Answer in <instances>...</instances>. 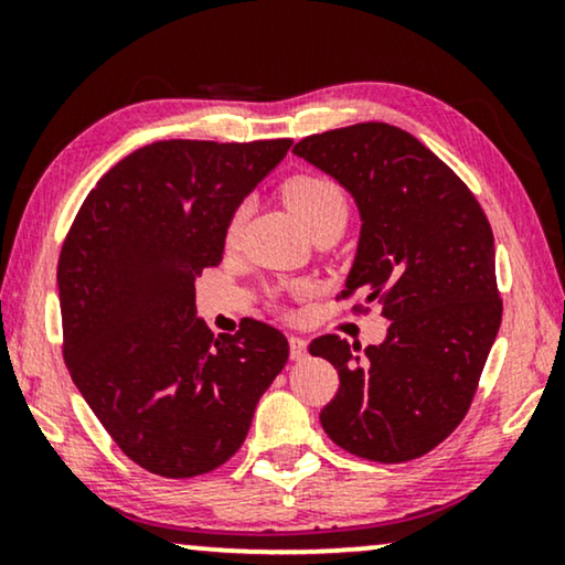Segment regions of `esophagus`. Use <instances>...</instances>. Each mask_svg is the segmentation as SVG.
Instances as JSON below:
<instances>
[{"instance_id": "34e87169", "label": "esophagus", "mask_w": 565, "mask_h": 565, "mask_svg": "<svg viewBox=\"0 0 565 565\" xmlns=\"http://www.w3.org/2000/svg\"><path fill=\"white\" fill-rule=\"evenodd\" d=\"M306 354H308V344H306V339H300V337H290V360L300 362V360H306Z\"/></svg>"}]
</instances>
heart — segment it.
<instances>
[{
  "instance_id": "obj_1",
  "label": "heart",
  "mask_w": 565,
  "mask_h": 565,
  "mask_svg": "<svg viewBox=\"0 0 565 565\" xmlns=\"http://www.w3.org/2000/svg\"><path fill=\"white\" fill-rule=\"evenodd\" d=\"M285 203H288L290 211L298 215V221L303 223L306 228H311L313 223H319L323 218H331V215H339V218L347 215V200L342 195V190H339L331 180H327V177L316 174L292 177V180L285 184ZM238 218L231 221L228 234H234Z\"/></svg>"
}]
</instances>
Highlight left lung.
Listing matches in <instances>:
<instances>
[{
  "mask_svg": "<svg viewBox=\"0 0 565 565\" xmlns=\"http://www.w3.org/2000/svg\"><path fill=\"white\" fill-rule=\"evenodd\" d=\"M292 153L352 195L360 238L342 298L362 292L391 321L365 350L334 334L308 347L339 373L321 427L358 458H422L462 422L499 334L489 221L443 159L388 122L308 136Z\"/></svg>",
  "mask_w": 565,
  "mask_h": 565,
  "instance_id": "left-lung-1",
  "label": "left lung"
}]
</instances>
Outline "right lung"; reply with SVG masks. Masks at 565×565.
Instances as JSON below:
<instances>
[{"label": "right lung", "mask_w": 565, "mask_h": 565, "mask_svg": "<svg viewBox=\"0 0 565 565\" xmlns=\"http://www.w3.org/2000/svg\"><path fill=\"white\" fill-rule=\"evenodd\" d=\"M290 138L157 141L120 159L76 213L58 259L64 360L122 452L164 478L218 468L288 362V339L244 319L213 339L195 277L223 259L236 207Z\"/></svg>", "instance_id": "1"}]
</instances>
